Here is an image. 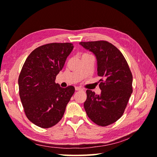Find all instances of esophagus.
<instances>
[{"instance_id": "esophagus-1", "label": "esophagus", "mask_w": 157, "mask_h": 157, "mask_svg": "<svg viewBox=\"0 0 157 157\" xmlns=\"http://www.w3.org/2000/svg\"><path fill=\"white\" fill-rule=\"evenodd\" d=\"M75 90L76 91H79V90H83V89L82 88H80V87H78V86H76V87L75 88Z\"/></svg>"}]
</instances>
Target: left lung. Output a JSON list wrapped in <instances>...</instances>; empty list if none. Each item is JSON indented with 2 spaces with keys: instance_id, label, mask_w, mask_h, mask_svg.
I'll return each instance as SVG.
<instances>
[{
  "instance_id": "8db88e82",
  "label": "left lung",
  "mask_w": 157,
  "mask_h": 157,
  "mask_svg": "<svg viewBox=\"0 0 157 157\" xmlns=\"http://www.w3.org/2000/svg\"><path fill=\"white\" fill-rule=\"evenodd\" d=\"M97 61L98 75L101 77L100 94L87 90L84 103L88 117L100 126L111 125L121 117L132 93L133 77L124 56L106 41L81 42Z\"/></svg>"
}]
</instances>
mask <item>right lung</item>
Here are the masks:
<instances>
[{
  "mask_svg": "<svg viewBox=\"0 0 157 157\" xmlns=\"http://www.w3.org/2000/svg\"><path fill=\"white\" fill-rule=\"evenodd\" d=\"M71 43H51L34 50L23 64L18 79L19 96L28 119L42 128L56 125L63 117L75 88L56 84Z\"/></svg>",
  "mask_w": 157,
  "mask_h": 157,
  "instance_id": "obj_1",
  "label": "right lung"
}]
</instances>
